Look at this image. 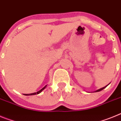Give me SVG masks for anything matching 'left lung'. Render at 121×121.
<instances>
[{
    "label": "left lung",
    "mask_w": 121,
    "mask_h": 121,
    "mask_svg": "<svg viewBox=\"0 0 121 121\" xmlns=\"http://www.w3.org/2000/svg\"><path fill=\"white\" fill-rule=\"evenodd\" d=\"M107 85H108V84ZM107 85H106V86H104V87H102V88H100V89H99V90H96V91H95V92H98V91H101V90H102L103 89H104L105 88V87H107Z\"/></svg>",
    "instance_id": "8db88e82"
}]
</instances>
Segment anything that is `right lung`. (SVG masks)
<instances>
[{"label": "right lung", "instance_id": "right-lung-1", "mask_svg": "<svg viewBox=\"0 0 121 121\" xmlns=\"http://www.w3.org/2000/svg\"><path fill=\"white\" fill-rule=\"evenodd\" d=\"M46 86H47V85H46V86H45L43 88H42V89L40 90H39V91H37V92H36V93H31V94H24V95H25V96H30V95H36V94H37H37H39L40 93H41L42 91L45 89V88H46Z\"/></svg>", "mask_w": 121, "mask_h": 121}]
</instances>
